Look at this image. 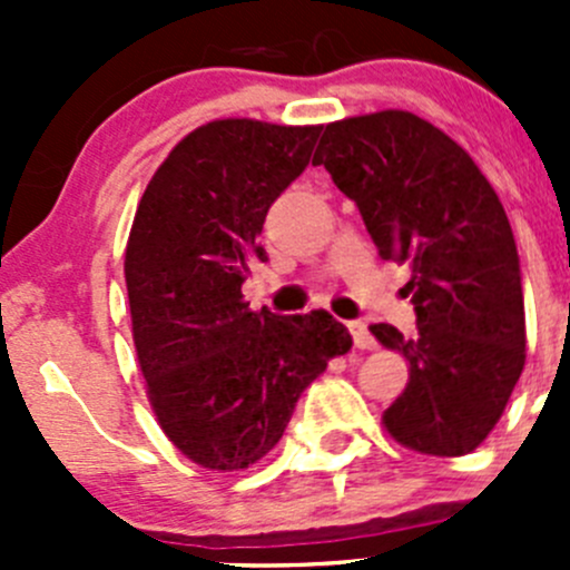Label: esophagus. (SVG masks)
Wrapping results in <instances>:
<instances>
[{
    "instance_id": "1",
    "label": "esophagus",
    "mask_w": 570,
    "mask_h": 570,
    "mask_svg": "<svg viewBox=\"0 0 570 570\" xmlns=\"http://www.w3.org/2000/svg\"><path fill=\"white\" fill-rule=\"evenodd\" d=\"M350 333H353V344L358 350H372L375 347V338H372V333H370V327H366V322H361V320H355V322H350Z\"/></svg>"
}]
</instances>
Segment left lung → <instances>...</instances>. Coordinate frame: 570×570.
Segmentation results:
<instances>
[{
  "instance_id": "1",
  "label": "left lung",
  "mask_w": 570,
  "mask_h": 570,
  "mask_svg": "<svg viewBox=\"0 0 570 570\" xmlns=\"http://www.w3.org/2000/svg\"><path fill=\"white\" fill-rule=\"evenodd\" d=\"M314 163L355 200L381 258L411 267L416 338L386 322L370 327L411 364L383 428L422 455H469L497 428L527 361L502 200L450 135L405 109L327 124Z\"/></svg>"
}]
</instances>
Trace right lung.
I'll return each mask as SVG.
<instances>
[{
  "label": "right lung",
  "mask_w": 570,
  "mask_h": 570,
  "mask_svg": "<svg viewBox=\"0 0 570 570\" xmlns=\"http://www.w3.org/2000/svg\"><path fill=\"white\" fill-rule=\"evenodd\" d=\"M320 129L209 120L137 204L124 258L137 361L163 433L204 469L262 461L303 389L353 347L322 308L278 317L243 297L248 264L267 262V209L306 170Z\"/></svg>",
  "instance_id": "obj_1"
}]
</instances>
